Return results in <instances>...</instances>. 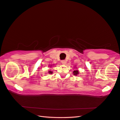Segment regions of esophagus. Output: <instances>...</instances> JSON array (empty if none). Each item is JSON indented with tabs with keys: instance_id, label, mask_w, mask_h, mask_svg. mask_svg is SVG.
Instances as JSON below:
<instances>
[{
	"instance_id": "1",
	"label": "esophagus",
	"mask_w": 120,
	"mask_h": 120,
	"mask_svg": "<svg viewBox=\"0 0 120 120\" xmlns=\"http://www.w3.org/2000/svg\"><path fill=\"white\" fill-rule=\"evenodd\" d=\"M61 62L62 64H66V60H62L61 61Z\"/></svg>"
}]
</instances>
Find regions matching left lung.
I'll return each mask as SVG.
<instances>
[{"instance_id": "left-lung-1", "label": "left lung", "mask_w": 120, "mask_h": 120, "mask_svg": "<svg viewBox=\"0 0 120 120\" xmlns=\"http://www.w3.org/2000/svg\"><path fill=\"white\" fill-rule=\"evenodd\" d=\"M73 74L75 75H77L79 74V72H78V70H75V71H73Z\"/></svg>"}]
</instances>
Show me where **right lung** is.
I'll use <instances>...</instances> for the list:
<instances>
[{
  "label": "right lung",
  "instance_id": "right-lung-1",
  "mask_svg": "<svg viewBox=\"0 0 120 120\" xmlns=\"http://www.w3.org/2000/svg\"><path fill=\"white\" fill-rule=\"evenodd\" d=\"M49 73H50V74L52 73V71H49Z\"/></svg>",
  "mask_w": 120,
  "mask_h": 120
}]
</instances>
